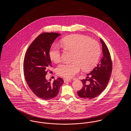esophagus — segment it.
<instances>
[{"instance_id": "esophagus-1", "label": "esophagus", "mask_w": 131, "mask_h": 131, "mask_svg": "<svg viewBox=\"0 0 131 131\" xmlns=\"http://www.w3.org/2000/svg\"><path fill=\"white\" fill-rule=\"evenodd\" d=\"M69 81H71V80H68V79H64V82H69Z\"/></svg>"}]
</instances>
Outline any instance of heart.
<instances>
[{
    "label": "heart",
    "mask_w": 131,
    "mask_h": 131,
    "mask_svg": "<svg viewBox=\"0 0 131 131\" xmlns=\"http://www.w3.org/2000/svg\"><path fill=\"white\" fill-rule=\"evenodd\" d=\"M64 49L74 51L71 63L59 64L56 73L66 79H71L81 70H88L94 67L99 59L101 53L99 43L90 38L80 34H74L63 38L60 42ZM50 60L59 62L61 58V52L57 45H52L49 50Z\"/></svg>",
    "instance_id": "1"
}]
</instances>
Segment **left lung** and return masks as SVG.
<instances>
[{
    "label": "left lung",
    "instance_id": "1",
    "mask_svg": "<svg viewBox=\"0 0 131 131\" xmlns=\"http://www.w3.org/2000/svg\"><path fill=\"white\" fill-rule=\"evenodd\" d=\"M100 39L103 56L97 66L87 74L85 79L81 80L82 88L77 92L80 97L87 100L97 97L105 89L112 74V61L109 50L104 42Z\"/></svg>",
    "mask_w": 131,
    "mask_h": 131
}]
</instances>
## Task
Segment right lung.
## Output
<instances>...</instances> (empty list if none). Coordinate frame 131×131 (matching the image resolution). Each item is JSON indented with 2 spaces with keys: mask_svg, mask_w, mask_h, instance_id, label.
Instances as JSON below:
<instances>
[{
  "mask_svg": "<svg viewBox=\"0 0 131 131\" xmlns=\"http://www.w3.org/2000/svg\"><path fill=\"white\" fill-rule=\"evenodd\" d=\"M60 34L46 32L39 35L30 44L25 53L24 70L28 86L38 98L50 100L55 98L64 82L61 78L47 81L46 75L51 67L49 52L51 45Z\"/></svg>",
  "mask_w": 131,
  "mask_h": 131,
  "instance_id": "1",
  "label": "right lung"
}]
</instances>
